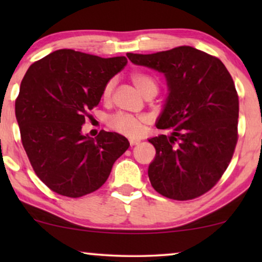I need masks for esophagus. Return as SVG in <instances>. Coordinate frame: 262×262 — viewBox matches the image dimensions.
I'll return each instance as SVG.
<instances>
[{
  "instance_id": "esophagus-1",
  "label": "esophagus",
  "mask_w": 262,
  "mask_h": 262,
  "mask_svg": "<svg viewBox=\"0 0 262 262\" xmlns=\"http://www.w3.org/2000/svg\"><path fill=\"white\" fill-rule=\"evenodd\" d=\"M128 142H130V145L132 146V145L138 144V143H139V139H134V138H131L130 141H128Z\"/></svg>"
}]
</instances>
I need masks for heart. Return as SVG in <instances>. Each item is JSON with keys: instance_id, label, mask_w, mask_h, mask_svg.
<instances>
[{"instance_id": "heart-1", "label": "heart", "mask_w": 262, "mask_h": 262, "mask_svg": "<svg viewBox=\"0 0 262 262\" xmlns=\"http://www.w3.org/2000/svg\"><path fill=\"white\" fill-rule=\"evenodd\" d=\"M131 81L134 82V84L145 98H154L159 92L157 81L146 74L132 73ZM114 87H116V80L114 78H111L110 81L106 82L105 87L102 89V99L105 101H110L111 98H112ZM143 125H144L143 118L121 112L113 114L108 119V126L111 130L119 132L121 135L130 136V137H136V136L141 134Z\"/></svg>"}]
</instances>
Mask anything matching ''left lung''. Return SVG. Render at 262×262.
Listing matches in <instances>:
<instances>
[{
    "label": "left lung",
    "instance_id": "1",
    "mask_svg": "<svg viewBox=\"0 0 262 262\" xmlns=\"http://www.w3.org/2000/svg\"><path fill=\"white\" fill-rule=\"evenodd\" d=\"M134 64L163 73L169 94L156 123L169 135L150 138L148 175L163 196L191 200L220 181L238 139V95L221 59L191 46L151 55L127 53Z\"/></svg>",
    "mask_w": 262,
    "mask_h": 262
}]
</instances>
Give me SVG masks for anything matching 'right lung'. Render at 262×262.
Instances as JSON below:
<instances>
[{
    "label": "right lung",
    "instance_id": "add662e5",
    "mask_svg": "<svg viewBox=\"0 0 262 262\" xmlns=\"http://www.w3.org/2000/svg\"><path fill=\"white\" fill-rule=\"evenodd\" d=\"M126 63V57L101 58L62 49L28 68L15 116L31 166L51 191L70 198L96 191L130 146L117 132L101 130L95 138L81 132L106 82Z\"/></svg>",
    "mask_w": 262,
    "mask_h": 262
}]
</instances>
